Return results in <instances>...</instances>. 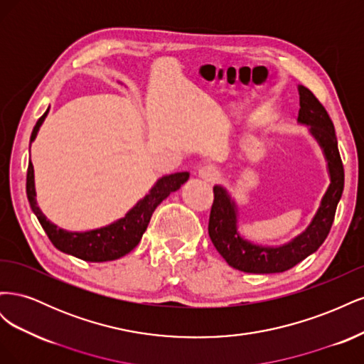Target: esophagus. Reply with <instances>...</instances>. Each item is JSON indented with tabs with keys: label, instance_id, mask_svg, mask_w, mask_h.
Segmentation results:
<instances>
[{
	"label": "esophagus",
	"instance_id": "34e87169",
	"mask_svg": "<svg viewBox=\"0 0 364 364\" xmlns=\"http://www.w3.org/2000/svg\"><path fill=\"white\" fill-rule=\"evenodd\" d=\"M199 178H202L206 182H215L218 178V171L213 167V165H205L199 170Z\"/></svg>",
	"mask_w": 364,
	"mask_h": 364
}]
</instances>
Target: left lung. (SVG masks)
Returning <instances> with one entry per match:
<instances>
[{
  "instance_id": "8db88e82",
  "label": "left lung",
  "mask_w": 364,
  "mask_h": 364,
  "mask_svg": "<svg viewBox=\"0 0 364 364\" xmlns=\"http://www.w3.org/2000/svg\"><path fill=\"white\" fill-rule=\"evenodd\" d=\"M299 115L297 123L308 126L321 146L326 161L329 186L322 197L311 223L302 234L282 246H261L247 241L238 232L237 203L222 185L214 186V203L209 215L208 232L213 245L230 267L246 273H281L294 267L322 246L333 226L337 203L343 193L345 171L337 147L331 118L322 103L308 87L299 85Z\"/></svg>"
}]
</instances>
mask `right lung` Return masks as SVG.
<instances>
[{"mask_svg": "<svg viewBox=\"0 0 364 364\" xmlns=\"http://www.w3.org/2000/svg\"><path fill=\"white\" fill-rule=\"evenodd\" d=\"M48 109L47 112L38 119L36 126L33 127L30 144L35 141L39 127L42 126L43 119H46L48 114ZM188 178L190 173L186 171L162 176V178L158 179L156 183L151 186V190L149 191V194H146L144 199H141L123 218H119L117 222L105 228L86 230V232H70V230L58 228L43 215L36 202L35 170H33L31 161L28 162L27 168L26 188L31 211L38 217L41 226L46 230V234L48 235L54 247L83 261L103 262L118 259L121 257H124L130 250H134L141 241L142 234L146 232L151 214L156 209V206L164 199H167L171 193L178 191L181 186L188 181Z\"/></svg>", "mask_w": 364, "mask_h": 364, "instance_id": "right-lung-1", "label": "right lung"}]
</instances>
